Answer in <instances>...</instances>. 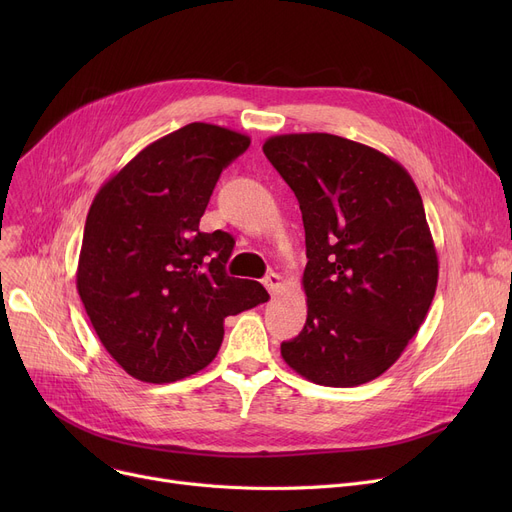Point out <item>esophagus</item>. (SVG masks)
Instances as JSON below:
<instances>
[{"label":"esophagus","instance_id":"obj_1","mask_svg":"<svg viewBox=\"0 0 512 512\" xmlns=\"http://www.w3.org/2000/svg\"><path fill=\"white\" fill-rule=\"evenodd\" d=\"M263 286L270 290L272 294H276L280 288H282V278L278 276V274H274V272H270L267 274L265 278H263Z\"/></svg>","mask_w":512,"mask_h":512}]
</instances>
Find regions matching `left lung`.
<instances>
[{"instance_id": "8db88e82", "label": "left lung", "mask_w": 512, "mask_h": 512, "mask_svg": "<svg viewBox=\"0 0 512 512\" xmlns=\"http://www.w3.org/2000/svg\"><path fill=\"white\" fill-rule=\"evenodd\" d=\"M265 157L299 199L307 321L282 342L305 380L351 388L390 369L421 328L438 255L409 172L382 151L328 132L278 134Z\"/></svg>"}]
</instances>
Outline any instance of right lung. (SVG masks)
Returning <instances> with one entry per match:
<instances>
[{
  "label": "right lung",
  "mask_w": 512,
  "mask_h": 512,
  "mask_svg": "<svg viewBox=\"0 0 512 512\" xmlns=\"http://www.w3.org/2000/svg\"><path fill=\"white\" fill-rule=\"evenodd\" d=\"M247 134L193 122L147 145L93 199L76 288L91 324L132 378L166 384L207 367L224 319L270 299L230 278L234 238L199 230L222 170Z\"/></svg>",
  "instance_id": "add662e5"
}]
</instances>
